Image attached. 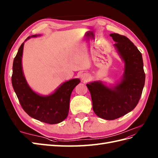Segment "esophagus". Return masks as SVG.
<instances>
[{"label":"esophagus","instance_id":"34e87169","mask_svg":"<svg viewBox=\"0 0 158 158\" xmlns=\"http://www.w3.org/2000/svg\"><path fill=\"white\" fill-rule=\"evenodd\" d=\"M81 79L84 81H88L90 79V76L87 73H83L81 74Z\"/></svg>","mask_w":158,"mask_h":158}]
</instances>
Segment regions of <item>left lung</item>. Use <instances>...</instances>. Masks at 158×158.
<instances>
[{
    "label": "left lung",
    "instance_id": "left-lung-1",
    "mask_svg": "<svg viewBox=\"0 0 158 158\" xmlns=\"http://www.w3.org/2000/svg\"><path fill=\"white\" fill-rule=\"evenodd\" d=\"M110 37L125 64L122 81L113 88L105 86L101 82L87 84L92 108L98 117L114 120L133 110L139 102L145 84V74L141 53L127 37L118 33Z\"/></svg>",
    "mask_w": 158,
    "mask_h": 158
}]
</instances>
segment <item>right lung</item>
I'll use <instances>...</instances> for the list:
<instances>
[{
    "instance_id": "obj_1",
    "label": "right lung",
    "mask_w": 158,
    "mask_h": 158,
    "mask_svg": "<svg viewBox=\"0 0 158 158\" xmlns=\"http://www.w3.org/2000/svg\"><path fill=\"white\" fill-rule=\"evenodd\" d=\"M23 45L24 43L21 44L14 58L11 78L19 101L23 109L32 118L51 125L59 123L68 117L72 92L80 80L72 79L64 82L54 93L48 97L36 94L28 86L23 73L21 59Z\"/></svg>"
}]
</instances>
